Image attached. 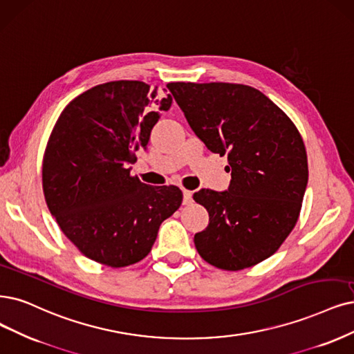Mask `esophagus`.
I'll list each match as a JSON object with an SVG mask.
<instances>
[{
    "mask_svg": "<svg viewBox=\"0 0 354 354\" xmlns=\"http://www.w3.org/2000/svg\"><path fill=\"white\" fill-rule=\"evenodd\" d=\"M182 194H184V204L188 205L192 203V191H188V189H184L182 191Z\"/></svg>",
    "mask_w": 354,
    "mask_h": 354,
    "instance_id": "esophagus-1",
    "label": "esophagus"
}]
</instances>
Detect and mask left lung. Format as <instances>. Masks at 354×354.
Masks as SVG:
<instances>
[{
	"label": "left lung",
	"mask_w": 354,
	"mask_h": 354,
	"mask_svg": "<svg viewBox=\"0 0 354 354\" xmlns=\"http://www.w3.org/2000/svg\"><path fill=\"white\" fill-rule=\"evenodd\" d=\"M205 147L227 156V191L200 189L210 216L195 233L198 254L238 271L276 252L293 230L308 185V157L297 128L259 90L232 83H169Z\"/></svg>",
	"instance_id": "8db88e82"
}]
</instances>
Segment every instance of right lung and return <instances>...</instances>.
Returning a JSON list of instances; mask_svg holds the SVG:
<instances>
[{
  "label": "right lung",
  "mask_w": 354,
  "mask_h": 354,
  "mask_svg": "<svg viewBox=\"0 0 354 354\" xmlns=\"http://www.w3.org/2000/svg\"><path fill=\"white\" fill-rule=\"evenodd\" d=\"M172 96L137 80L91 87L71 100L52 129L42 184L50 214L87 258L113 268L151 251L162 221L182 203L176 187H151L129 175Z\"/></svg>",
  "instance_id": "right-lung-1"
}]
</instances>
